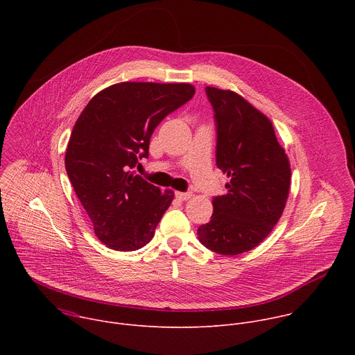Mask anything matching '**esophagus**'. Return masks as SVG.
<instances>
[{
	"mask_svg": "<svg viewBox=\"0 0 355 355\" xmlns=\"http://www.w3.org/2000/svg\"><path fill=\"white\" fill-rule=\"evenodd\" d=\"M175 196L180 200H188L192 196V193L191 192H175Z\"/></svg>",
	"mask_w": 355,
	"mask_h": 355,
	"instance_id": "1",
	"label": "esophagus"
}]
</instances>
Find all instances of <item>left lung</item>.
<instances>
[{
  "mask_svg": "<svg viewBox=\"0 0 355 355\" xmlns=\"http://www.w3.org/2000/svg\"><path fill=\"white\" fill-rule=\"evenodd\" d=\"M218 128L216 164L230 181L212 200L198 239L223 256L257 247L278 223L289 195L291 166L271 121L241 95L207 87Z\"/></svg>",
  "mask_w": 355,
  "mask_h": 355,
  "instance_id": "left-lung-1",
  "label": "left lung"
}]
</instances>
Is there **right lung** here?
<instances>
[{"instance_id": "1", "label": "right lung", "mask_w": 355, "mask_h": 355, "mask_svg": "<svg viewBox=\"0 0 355 355\" xmlns=\"http://www.w3.org/2000/svg\"><path fill=\"white\" fill-rule=\"evenodd\" d=\"M195 94L188 83H132L95 94L78 116L64 156L94 233L112 250L135 251L155 236L174 192L132 171L148 156L157 125Z\"/></svg>"}]
</instances>
